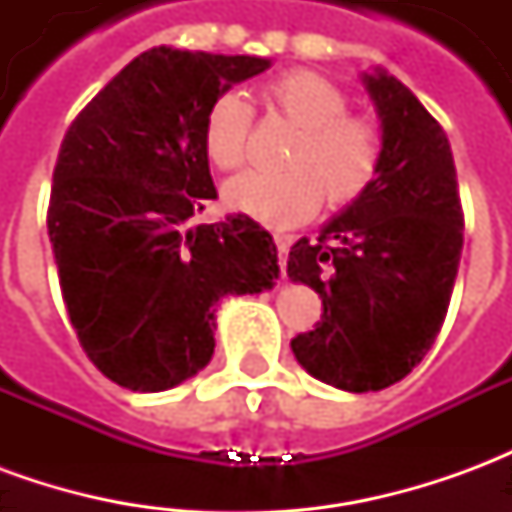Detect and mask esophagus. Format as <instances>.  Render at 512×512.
I'll return each mask as SVG.
<instances>
[{
  "label": "esophagus",
  "instance_id": "obj_1",
  "mask_svg": "<svg viewBox=\"0 0 512 512\" xmlns=\"http://www.w3.org/2000/svg\"><path fill=\"white\" fill-rule=\"evenodd\" d=\"M274 244H277L279 268H282V277H285V260H288V246H290V238H288V235L277 233V235H274Z\"/></svg>",
  "mask_w": 512,
  "mask_h": 512
}]
</instances>
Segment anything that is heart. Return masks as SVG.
I'll list each match as a JSON object with an SVG mask.
<instances>
[{"label":"heart","instance_id":"obj_1","mask_svg":"<svg viewBox=\"0 0 512 512\" xmlns=\"http://www.w3.org/2000/svg\"><path fill=\"white\" fill-rule=\"evenodd\" d=\"M266 115L299 131L282 153L279 172H246L224 186V202L268 227L307 222L326 200L348 208L381 172L384 134L373 117L348 112L351 98L340 84L315 71H288L260 90ZM252 109L241 95H219L202 120V147L213 167L235 172L249 158Z\"/></svg>","mask_w":512,"mask_h":512}]
</instances>
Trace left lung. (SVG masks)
Wrapping results in <instances>:
<instances>
[{"mask_svg": "<svg viewBox=\"0 0 512 512\" xmlns=\"http://www.w3.org/2000/svg\"><path fill=\"white\" fill-rule=\"evenodd\" d=\"M384 134L373 186L318 241L290 246L288 277L323 301L290 348L299 365L345 392L406 378L436 343L463 249V208L439 120L395 76H365Z\"/></svg>", "mask_w": 512, "mask_h": 512, "instance_id": "1", "label": "left lung"}]
</instances>
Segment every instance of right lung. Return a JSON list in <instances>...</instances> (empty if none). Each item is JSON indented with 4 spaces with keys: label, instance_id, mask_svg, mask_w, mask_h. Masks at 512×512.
Returning <instances> with one entry per match:
<instances>
[{
    "label": "right lung",
    "instance_id": "right-lung-1",
    "mask_svg": "<svg viewBox=\"0 0 512 512\" xmlns=\"http://www.w3.org/2000/svg\"><path fill=\"white\" fill-rule=\"evenodd\" d=\"M271 60L158 46L76 115L62 139L49 238L84 354L131 392H164L211 362L216 304L274 288V238L246 213L189 219L216 197L202 120Z\"/></svg>",
    "mask_w": 512,
    "mask_h": 512
}]
</instances>
